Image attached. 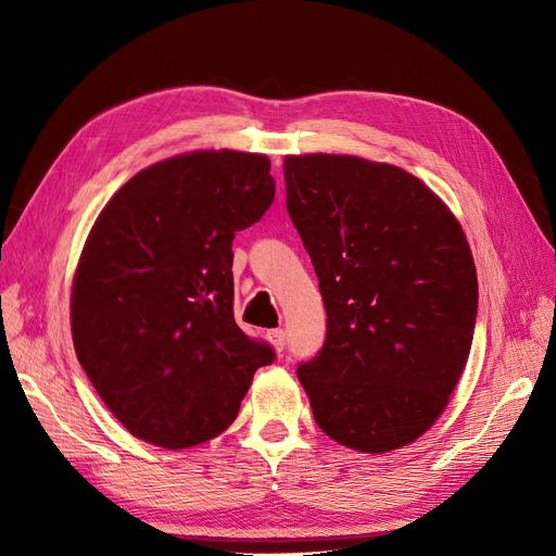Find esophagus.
I'll list each match as a JSON object with an SVG mask.
<instances>
[{
    "label": "esophagus",
    "mask_w": 556,
    "mask_h": 556,
    "mask_svg": "<svg viewBox=\"0 0 556 556\" xmlns=\"http://www.w3.org/2000/svg\"><path fill=\"white\" fill-rule=\"evenodd\" d=\"M266 339L271 341V345H274L278 352L285 350V329H268V331H266Z\"/></svg>",
    "instance_id": "esophagus-1"
}]
</instances>
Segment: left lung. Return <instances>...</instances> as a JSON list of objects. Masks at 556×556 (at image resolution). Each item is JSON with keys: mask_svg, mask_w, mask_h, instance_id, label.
Segmentation results:
<instances>
[{"mask_svg": "<svg viewBox=\"0 0 556 556\" xmlns=\"http://www.w3.org/2000/svg\"><path fill=\"white\" fill-rule=\"evenodd\" d=\"M288 213L325 299V345L296 376L317 427L359 452L419 439L447 406L478 315L464 231L427 185L352 155L285 157Z\"/></svg>", "mask_w": 556, "mask_h": 556, "instance_id": "8db88e82", "label": "left lung"}]
</instances>
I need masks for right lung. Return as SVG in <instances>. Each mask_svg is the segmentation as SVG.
I'll return each instance as SVG.
<instances>
[{"label": "right lung", "mask_w": 556, "mask_h": 556, "mask_svg": "<svg viewBox=\"0 0 556 556\" xmlns=\"http://www.w3.org/2000/svg\"><path fill=\"white\" fill-rule=\"evenodd\" d=\"M264 155L199 150L127 180L99 213L72 290L76 357L129 433L182 450L225 431L266 341L233 323L237 231L274 204Z\"/></svg>", "instance_id": "1"}]
</instances>
